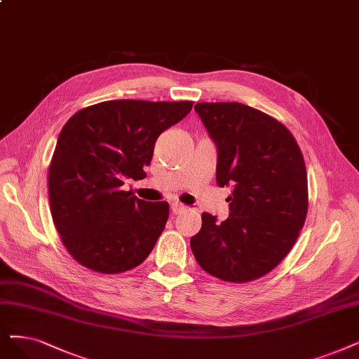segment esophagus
<instances>
[{
    "label": "esophagus",
    "instance_id": "esophagus-1",
    "mask_svg": "<svg viewBox=\"0 0 359 359\" xmlns=\"http://www.w3.org/2000/svg\"><path fill=\"white\" fill-rule=\"evenodd\" d=\"M170 210L177 215V213L184 212V210H185V206H184L182 203H180V202H172V203H170Z\"/></svg>",
    "mask_w": 359,
    "mask_h": 359
}]
</instances>
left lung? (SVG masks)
Listing matches in <instances>:
<instances>
[{"label":"left lung","instance_id":"1","mask_svg":"<svg viewBox=\"0 0 359 359\" xmlns=\"http://www.w3.org/2000/svg\"><path fill=\"white\" fill-rule=\"evenodd\" d=\"M218 150L217 184L231 187L229 217L203 212L190 246L210 276L246 283L274 269L290 252L308 212L302 151L277 119L241 103H197Z\"/></svg>","mask_w":359,"mask_h":359}]
</instances>
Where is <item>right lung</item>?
I'll return each mask as SVG.
<instances>
[{"mask_svg": "<svg viewBox=\"0 0 359 359\" xmlns=\"http://www.w3.org/2000/svg\"><path fill=\"white\" fill-rule=\"evenodd\" d=\"M191 107L193 102L110 100L66 122L50 163L48 197L57 233L81 265L119 274L150 255L169 205L146 202L122 185L146 178L157 137Z\"/></svg>", "mask_w": 359, "mask_h": 359, "instance_id": "right-lung-1", "label": "right lung"}]
</instances>
